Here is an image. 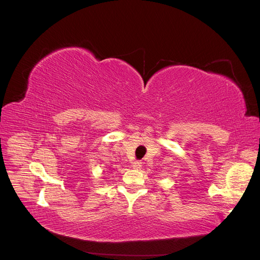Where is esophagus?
I'll return each mask as SVG.
<instances>
[{"mask_svg":"<svg viewBox=\"0 0 260 260\" xmlns=\"http://www.w3.org/2000/svg\"><path fill=\"white\" fill-rule=\"evenodd\" d=\"M132 167H133V169L139 170V169H141V167H142V162H141L140 160H136L132 164Z\"/></svg>","mask_w":260,"mask_h":260,"instance_id":"34e87169","label":"esophagus"}]
</instances>
